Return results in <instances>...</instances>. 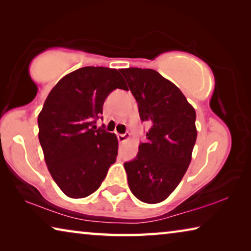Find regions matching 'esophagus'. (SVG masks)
Instances as JSON below:
<instances>
[{"label":"esophagus","instance_id":"obj_1","mask_svg":"<svg viewBox=\"0 0 251 251\" xmlns=\"http://www.w3.org/2000/svg\"><path fill=\"white\" fill-rule=\"evenodd\" d=\"M129 136H130L129 133L118 134V135H117V139H118V142H120V143H124V142L127 141V139L129 138Z\"/></svg>","mask_w":251,"mask_h":251}]
</instances>
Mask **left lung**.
<instances>
[{"instance_id":"left-lung-1","label":"left lung","mask_w":251,"mask_h":251,"mask_svg":"<svg viewBox=\"0 0 251 251\" xmlns=\"http://www.w3.org/2000/svg\"><path fill=\"white\" fill-rule=\"evenodd\" d=\"M150 124L147 141L124 164L130 192L147 203L166 199L179 184L192 160L197 138L196 112L175 84L151 69L120 70Z\"/></svg>"}]
</instances>
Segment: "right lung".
Wrapping results in <instances>:
<instances>
[{
	"mask_svg": "<svg viewBox=\"0 0 251 251\" xmlns=\"http://www.w3.org/2000/svg\"><path fill=\"white\" fill-rule=\"evenodd\" d=\"M116 88L126 90L120 72L86 66L55 85L40 113L39 139L54 181L66 196L96 192L116 161L118 142L105 126L96 128L103 105Z\"/></svg>",
	"mask_w": 251,
	"mask_h": 251,
	"instance_id": "right-lung-1",
	"label": "right lung"
}]
</instances>
